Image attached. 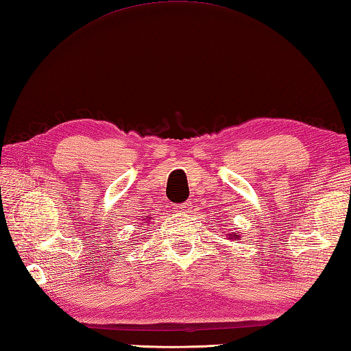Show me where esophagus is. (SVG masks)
Here are the masks:
<instances>
[{
	"instance_id": "esophagus-1",
	"label": "esophagus",
	"mask_w": 351,
	"mask_h": 351,
	"mask_svg": "<svg viewBox=\"0 0 351 351\" xmlns=\"http://www.w3.org/2000/svg\"><path fill=\"white\" fill-rule=\"evenodd\" d=\"M177 214H188L189 209H191V203H182V204H177L174 208Z\"/></svg>"
}]
</instances>
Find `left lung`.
<instances>
[{
	"mask_svg": "<svg viewBox=\"0 0 351 351\" xmlns=\"http://www.w3.org/2000/svg\"><path fill=\"white\" fill-rule=\"evenodd\" d=\"M228 237H229V240H232V238H240V235H235L234 232H230V234H228Z\"/></svg>",
	"mask_w": 351,
	"mask_h": 351,
	"instance_id": "1",
	"label": "left lung"
}]
</instances>
